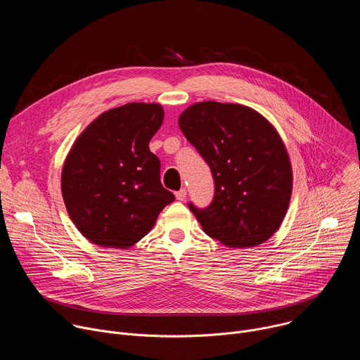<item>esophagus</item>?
Instances as JSON below:
<instances>
[{
    "instance_id": "obj_1",
    "label": "esophagus",
    "mask_w": 360,
    "mask_h": 360,
    "mask_svg": "<svg viewBox=\"0 0 360 360\" xmlns=\"http://www.w3.org/2000/svg\"><path fill=\"white\" fill-rule=\"evenodd\" d=\"M175 196H176L178 200H185V198H186V189L182 188V189L176 191V192H175Z\"/></svg>"
}]
</instances>
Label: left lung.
Segmentation results:
<instances>
[{"label":"left lung","instance_id":"8db88e82","mask_svg":"<svg viewBox=\"0 0 360 360\" xmlns=\"http://www.w3.org/2000/svg\"><path fill=\"white\" fill-rule=\"evenodd\" d=\"M179 128L212 172L215 193L207 208L189 210L205 233L228 248L256 246L281 226L292 193V168L276 129L239 104L198 102Z\"/></svg>","mask_w":360,"mask_h":360}]
</instances>
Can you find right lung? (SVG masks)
Returning <instances> with one entry per match:
<instances>
[{"label": "right lung", "mask_w": 360, "mask_h": 360, "mask_svg": "<svg viewBox=\"0 0 360 360\" xmlns=\"http://www.w3.org/2000/svg\"><path fill=\"white\" fill-rule=\"evenodd\" d=\"M158 104L131 102L101 114L65 160L61 189L70 218L92 243L129 248L175 200L161 184V162L149 141L161 128Z\"/></svg>", "instance_id": "1"}]
</instances>
